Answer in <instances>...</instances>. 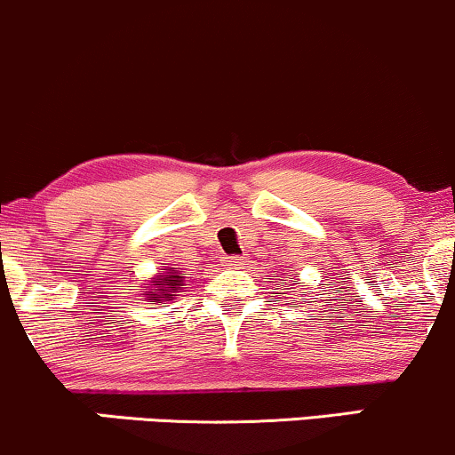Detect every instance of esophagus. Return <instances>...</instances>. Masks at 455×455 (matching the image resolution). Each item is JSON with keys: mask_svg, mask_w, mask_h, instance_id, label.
<instances>
[{"mask_svg": "<svg viewBox=\"0 0 455 455\" xmlns=\"http://www.w3.org/2000/svg\"><path fill=\"white\" fill-rule=\"evenodd\" d=\"M245 263H248V259L242 257V254H235V257L227 259V265H231V267H242Z\"/></svg>", "mask_w": 455, "mask_h": 455, "instance_id": "1", "label": "esophagus"}]
</instances>
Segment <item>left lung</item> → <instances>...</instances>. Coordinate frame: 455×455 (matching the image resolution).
<instances>
[{
    "mask_svg": "<svg viewBox=\"0 0 455 455\" xmlns=\"http://www.w3.org/2000/svg\"><path fill=\"white\" fill-rule=\"evenodd\" d=\"M293 282H295V280H293Z\"/></svg>",
    "mask_w": 455,
    "mask_h": 455,
    "instance_id": "8db88e82",
    "label": "left lung"
}]
</instances>
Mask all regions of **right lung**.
Instances as JSON below:
<instances>
[{
    "instance_id": "1",
    "label": "right lung",
    "mask_w": 455,
    "mask_h": 455,
    "mask_svg": "<svg viewBox=\"0 0 455 455\" xmlns=\"http://www.w3.org/2000/svg\"><path fill=\"white\" fill-rule=\"evenodd\" d=\"M184 286V282H181V275L177 274L175 267L169 269V275H160V278L154 280V286H148L145 289V295L154 297L158 304H162V301H169L171 297H175L173 293H177V291Z\"/></svg>"
}]
</instances>
